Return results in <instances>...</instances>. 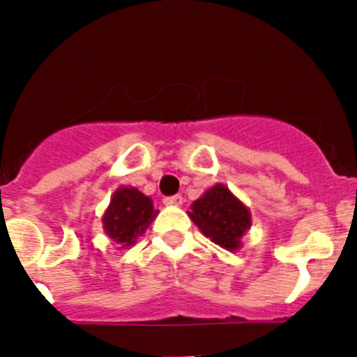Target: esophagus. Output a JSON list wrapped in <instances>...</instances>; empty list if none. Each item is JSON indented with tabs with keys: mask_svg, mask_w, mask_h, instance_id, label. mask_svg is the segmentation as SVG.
Masks as SVG:
<instances>
[{
	"mask_svg": "<svg viewBox=\"0 0 357 357\" xmlns=\"http://www.w3.org/2000/svg\"><path fill=\"white\" fill-rule=\"evenodd\" d=\"M164 204H166V206H181L182 197L181 195H172V197H166L164 198Z\"/></svg>",
	"mask_w": 357,
	"mask_h": 357,
	"instance_id": "obj_1",
	"label": "esophagus"
}]
</instances>
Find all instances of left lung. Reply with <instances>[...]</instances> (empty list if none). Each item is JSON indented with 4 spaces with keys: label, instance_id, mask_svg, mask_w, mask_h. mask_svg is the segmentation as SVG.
<instances>
[{
    "label": "left lung",
    "instance_id": "8db88e82",
    "mask_svg": "<svg viewBox=\"0 0 357 357\" xmlns=\"http://www.w3.org/2000/svg\"><path fill=\"white\" fill-rule=\"evenodd\" d=\"M211 241L227 250H238L239 239L250 227V213L225 185L218 184L198 198L189 213Z\"/></svg>",
    "mask_w": 357,
    "mask_h": 357
}]
</instances>
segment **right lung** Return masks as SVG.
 Instances as JSON below:
<instances>
[{
  "label": "right lung",
  "mask_w": 357,
  "mask_h": 357,
  "mask_svg": "<svg viewBox=\"0 0 357 357\" xmlns=\"http://www.w3.org/2000/svg\"><path fill=\"white\" fill-rule=\"evenodd\" d=\"M155 216L157 211L150 198L134 188H121L116 191L109 209L103 214V229L109 238L128 247L135 243L137 236L143 234Z\"/></svg>",
  "instance_id": "obj_1"
}]
</instances>
